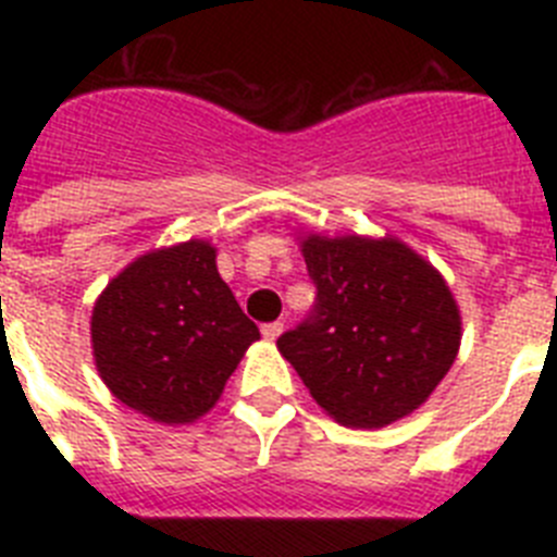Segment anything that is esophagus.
Segmentation results:
<instances>
[{
    "instance_id": "esophagus-1",
    "label": "esophagus",
    "mask_w": 557,
    "mask_h": 557,
    "mask_svg": "<svg viewBox=\"0 0 557 557\" xmlns=\"http://www.w3.org/2000/svg\"><path fill=\"white\" fill-rule=\"evenodd\" d=\"M282 332H284V323H282V321L264 323V326H262V334H264V337H268V339H275Z\"/></svg>"
}]
</instances>
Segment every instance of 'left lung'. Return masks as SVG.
<instances>
[{
  "label": "left lung",
  "mask_w": 557,
  "mask_h": 557,
  "mask_svg": "<svg viewBox=\"0 0 557 557\" xmlns=\"http://www.w3.org/2000/svg\"><path fill=\"white\" fill-rule=\"evenodd\" d=\"M318 287L278 351L334 421L387 426L424 405L460 348V309L444 275L393 236L301 243Z\"/></svg>",
  "instance_id": "left-lung-1"
}]
</instances>
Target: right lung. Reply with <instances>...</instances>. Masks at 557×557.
I'll list each match as a JSON object with an SVG mask.
<instances>
[{"instance_id":"obj_1","label":"right lung","mask_w":557,"mask_h":557,"mask_svg":"<svg viewBox=\"0 0 557 557\" xmlns=\"http://www.w3.org/2000/svg\"><path fill=\"white\" fill-rule=\"evenodd\" d=\"M203 239L152 250L111 278L91 312L108 391L159 424H189L218 405L259 329L218 273Z\"/></svg>"}]
</instances>
